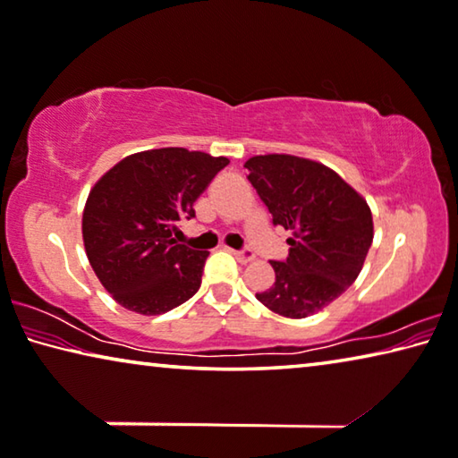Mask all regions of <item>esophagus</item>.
<instances>
[{"label":"esophagus","mask_w":458,"mask_h":458,"mask_svg":"<svg viewBox=\"0 0 458 458\" xmlns=\"http://www.w3.org/2000/svg\"><path fill=\"white\" fill-rule=\"evenodd\" d=\"M231 253H233V256H235L242 264H248V262H253V259H256V253L250 251V250H243V251L233 250Z\"/></svg>","instance_id":"obj_1"}]
</instances>
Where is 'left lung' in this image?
I'll return each instance as SVG.
<instances>
[{
    "label": "left lung",
    "mask_w": 458,
    "mask_h": 458,
    "mask_svg": "<svg viewBox=\"0 0 458 458\" xmlns=\"http://www.w3.org/2000/svg\"><path fill=\"white\" fill-rule=\"evenodd\" d=\"M248 180L293 231L286 262H270L276 280L256 299L288 319H305L334 302L360 274L375 237L367 200L319 161L268 153L245 161Z\"/></svg>",
    "instance_id": "8db88e82"
}]
</instances>
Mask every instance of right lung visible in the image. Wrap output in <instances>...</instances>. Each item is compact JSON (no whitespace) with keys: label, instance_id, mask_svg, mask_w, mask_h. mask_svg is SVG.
Listing matches in <instances>:
<instances>
[{"label":"right lung","instance_id":"add662e5","mask_svg":"<svg viewBox=\"0 0 458 458\" xmlns=\"http://www.w3.org/2000/svg\"><path fill=\"white\" fill-rule=\"evenodd\" d=\"M229 164L184 147L139 151L91 186L81 216L89 266L118 305L139 315L180 307L200 288L208 251L174 239L216 172Z\"/></svg>","mask_w":458,"mask_h":458}]
</instances>
